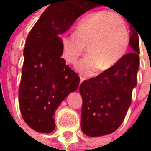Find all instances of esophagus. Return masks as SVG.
I'll return each instance as SVG.
<instances>
[{"label": "esophagus", "instance_id": "esophagus-1", "mask_svg": "<svg viewBox=\"0 0 151 151\" xmlns=\"http://www.w3.org/2000/svg\"><path fill=\"white\" fill-rule=\"evenodd\" d=\"M84 80H85V78H83V77H80V82H81V83Z\"/></svg>", "mask_w": 151, "mask_h": 151}]
</instances>
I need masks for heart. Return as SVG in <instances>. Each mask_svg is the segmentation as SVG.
Wrapping results in <instances>:
<instances>
[{"label": "heart", "mask_w": 151, "mask_h": 151, "mask_svg": "<svg viewBox=\"0 0 151 151\" xmlns=\"http://www.w3.org/2000/svg\"><path fill=\"white\" fill-rule=\"evenodd\" d=\"M61 55L71 65L89 53L77 67L83 76H93L102 67L111 68L124 57L129 42L126 21L119 14L101 10L86 15L75 28V34L64 33L60 39Z\"/></svg>", "instance_id": "1"}]
</instances>
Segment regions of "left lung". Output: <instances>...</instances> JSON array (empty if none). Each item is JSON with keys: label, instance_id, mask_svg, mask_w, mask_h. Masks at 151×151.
Instances as JSON below:
<instances>
[{"label": "left lung", "instance_id": "left-lung-1", "mask_svg": "<svg viewBox=\"0 0 151 151\" xmlns=\"http://www.w3.org/2000/svg\"><path fill=\"white\" fill-rule=\"evenodd\" d=\"M130 31L132 52L125 54L114 66L97 77L83 81L80 85L82 97L81 128L87 136L99 137L115 131L122 123L131 104L139 65V32L134 26H130Z\"/></svg>", "mask_w": 151, "mask_h": 151}]
</instances>
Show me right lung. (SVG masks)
Masks as SVG:
<instances>
[{
  "mask_svg": "<svg viewBox=\"0 0 151 151\" xmlns=\"http://www.w3.org/2000/svg\"><path fill=\"white\" fill-rule=\"evenodd\" d=\"M92 4L91 0H53L26 39L19 102L24 121L35 131H52L58 106L78 89L79 75L61 58L60 35Z\"/></svg>",
  "mask_w": 151,
  "mask_h": 151,
  "instance_id": "1",
  "label": "right lung"
}]
</instances>
